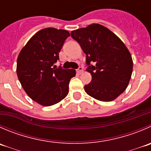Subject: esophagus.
Here are the masks:
<instances>
[{"label":"esophagus","instance_id":"esophagus-1","mask_svg":"<svg viewBox=\"0 0 151 151\" xmlns=\"http://www.w3.org/2000/svg\"><path fill=\"white\" fill-rule=\"evenodd\" d=\"M83 72V68H82V67H79L78 69L77 70V73L78 74H81Z\"/></svg>","mask_w":151,"mask_h":151}]
</instances>
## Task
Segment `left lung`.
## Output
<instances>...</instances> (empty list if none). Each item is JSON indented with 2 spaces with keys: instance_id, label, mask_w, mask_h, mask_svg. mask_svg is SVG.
Instances as JSON below:
<instances>
[{
  "instance_id": "1",
  "label": "left lung",
  "mask_w": 151,
  "mask_h": 151,
  "mask_svg": "<svg viewBox=\"0 0 151 151\" xmlns=\"http://www.w3.org/2000/svg\"><path fill=\"white\" fill-rule=\"evenodd\" d=\"M71 35L86 55V71L91 74V83L84 86L86 93L102 102L123 93L133 71L132 58L123 42L97 23L72 31Z\"/></svg>"
}]
</instances>
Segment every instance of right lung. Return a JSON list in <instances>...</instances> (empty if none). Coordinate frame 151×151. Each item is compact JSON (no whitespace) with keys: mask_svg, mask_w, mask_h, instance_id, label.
I'll return each mask as SVG.
<instances>
[{"mask_svg":"<svg viewBox=\"0 0 151 151\" xmlns=\"http://www.w3.org/2000/svg\"><path fill=\"white\" fill-rule=\"evenodd\" d=\"M70 34L63 29L46 28L37 32L21 49L17 60V74L28 96L43 106H50L68 93L74 69L55 68L64 42Z\"/></svg>","mask_w":151,"mask_h":151,"instance_id":"right-lung-1","label":"right lung"}]
</instances>
